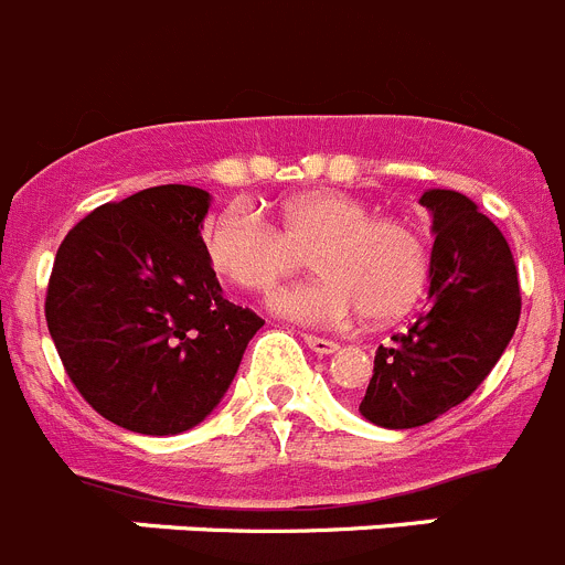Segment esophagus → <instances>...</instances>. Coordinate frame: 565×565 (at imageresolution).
<instances>
[{
	"label": "esophagus",
	"mask_w": 565,
	"mask_h": 565,
	"mask_svg": "<svg viewBox=\"0 0 565 565\" xmlns=\"http://www.w3.org/2000/svg\"><path fill=\"white\" fill-rule=\"evenodd\" d=\"M305 344L313 350L317 355H333L335 350H339V341H330V339H322V335H305Z\"/></svg>",
	"instance_id": "obj_1"
}]
</instances>
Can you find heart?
<instances>
[{"label":"heart","mask_w":565,"mask_h":565,"mask_svg":"<svg viewBox=\"0 0 565 565\" xmlns=\"http://www.w3.org/2000/svg\"><path fill=\"white\" fill-rule=\"evenodd\" d=\"M212 271L248 294L277 291L310 263L322 277L274 299L282 317L310 324H347L401 317L420 297L428 248L401 218L372 215L347 193L294 195L279 210V230L246 201H232L201 230Z\"/></svg>","instance_id":"b5f03b06"}]
</instances>
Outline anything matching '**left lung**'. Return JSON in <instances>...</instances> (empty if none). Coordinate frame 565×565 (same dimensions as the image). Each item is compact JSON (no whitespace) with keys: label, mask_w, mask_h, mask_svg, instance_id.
I'll list each match as a JSON object with an SVG mask.
<instances>
[{"label":"left lung","mask_w":565,"mask_h":565,"mask_svg":"<svg viewBox=\"0 0 565 565\" xmlns=\"http://www.w3.org/2000/svg\"><path fill=\"white\" fill-rule=\"evenodd\" d=\"M437 235L428 308L377 347L359 412L384 428H417L482 384L519 328L515 260L499 226L457 190H426Z\"/></svg>","instance_id":"left-lung-1"}]
</instances>
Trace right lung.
Listing matches in <instances>:
<instances>
[{
  "label": "right lung",
  "mask_w": 565,
  "mask_h": 565,
  "mask_svg": "<svg viewBox=\"0 0 565 565\" xmlns=\"http://www.w3.org/2000/svg\"><path fill=\"white\" fill-rule=\"evenodd\" d=\"M212 195L162 184L70 230L46 286V328L83 401L117 426L168 437L199 426L263 328L224 299L201 246Z\"/></svg>",
  "instance_id": "add662e5"
}]
</instances>
